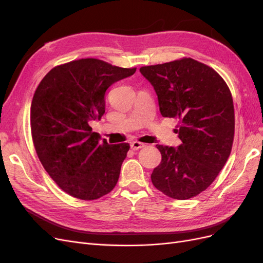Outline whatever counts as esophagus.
I'll return each instance as SVG.
<instances>
[{
    "mask_svg": "<svg viewBox=\"0 0 263 263\" xmlns=\"http://www.w3.org/2000/svg\"><path fill=\"white\" fill-rule=\"evenodd\" d=\"M130 147H132L133 150H137V149H140L142 147H145V145L142 144V142H140V141H133L132 144H130Z\"/></svg>",
    "mask_w": 263,
    "mask_h": 263,
    "instance_id": "esophagus-1",
    "label": "esophagus"
}]
</instances>
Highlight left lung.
Masks as SVG:
<instances>
[{
  "instance_id": "8db88e82",
  "label": "left lung",
  "mask_w": 263,
  "mask_h": 263,
  "mask_svg": "<svg viewBox=\"0 0 263 263\" xmlns=\"http://www.w3.org/2000/svg\"><path fill=\"white\" fill-rule=\"evenodd\" d=\"M163 117L179 121L178 148L157 145L161 162L151 182L166 196L187 200L208 189L230 155L235 135L232 93L213 68L192 58L141 67Z\"/></svg>"
}]
</instances>
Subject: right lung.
Listing matches in <instances>:
<instances>
[{"label":"right lung","instance_id":"1","mask_svg":"<svg viewBox=\"0 0 263 263\" xmlns=\"http://www.w3.org/2000/svg\"><path fill=\"white\" fill-rule=\"evenodd\" d=\"M95 58L73 60L52 68L34 93L30 130L45 170L67 194L92 201L112 191L129 145L100 142L90 123L105 113V92L133 76Z\"/></svg>","mask_w":263,"mask_h":263}]
</instances>
